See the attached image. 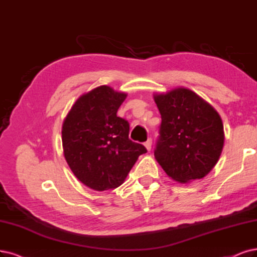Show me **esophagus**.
I'll use <instances>...</instances> for the list:
<instances>
[{
  "label": "esophagus",
  "mask_w": 257,
  "mask_h": 257,
  "mask_svg": "<svg viewBox=\"0 0 257 257\" xmlns=\"http://www.w3.org/2000/svg\"><path fill=\"white\" fill-rule=\"evenodd\" d=\"M151 145H153V140H151V139H149V140H147V142H145L144 146L146 147L147 151H150V150H151Z\"/></svg>",
  "instance_id": "1"
}]
</instances>
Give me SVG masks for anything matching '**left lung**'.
Masks as SVG:
<instances>
[{
	"mask_svg": "<svg viewBox=\"0 0 257 257\" xmlns=\"http://www.w3.org/2000/svg\"><path fill=\"white\" fill-rule=\"evenodd\" d=\"M154 99L162 118L157 162L179 183L204 178L217 164L224 144L219 113L184 87L155 93Z\"/></svg>",
	"mask_w": 257,
	"mask_h": 257,
	"instance_id": "obj_1",
	"label": "left lung"
}]
</instances>
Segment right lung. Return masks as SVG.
<instances>
[{
  "instance_id": "obj_1",
  "label": "right lung",
  "mask_w": 257,
  "mask_h": 257,
  "mask_svg": "<svg viewBox=\"0 0 257 257\" xmlns=\"http://www.w3.org/2000/svg\"><path fill=\"white\" fill-rule=\"evenodd\" d=\"M127 93L99 85L75 101L62 123L66 163L81 183L102 192L121 185L146 148L129 140V123L116 115Z\"/></svg>"
}]
</instances>
